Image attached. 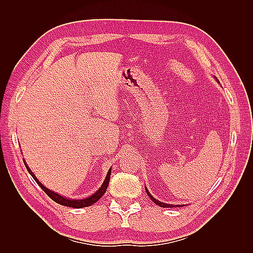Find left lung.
Wrapping results in <instances>:
<instances>
[{
  "instance_id": "8db88e82",
  "label": "left lung",
  "mask_w": 253,
  "mask_h": 253,
  "mask_svg": "<svg viewBox=\"0 0 253 253\" xmlns=\"http://www.w3.org/2000/svg\"><path fill=\"white\" fill-rule=\"evenodd\" d=\"M146 190H147V193H148V196L150 197V199H151V200L154 202V203H157L159 207H162V208H175V207H182V206H174V204H166V203H163V202H160V201H158L157 199H154L151 195H150V192L148 191V189L146 188Z\"/></svg>"
}]
</instances>
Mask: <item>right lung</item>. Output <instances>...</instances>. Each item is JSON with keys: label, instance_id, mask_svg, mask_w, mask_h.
Instances as JSON below:
<instances>
[{"label": "right lung", "instance_id": "right-lung-1", "mask_svg": "<svg viewBox=\"0 0 253 253\" xmlns=\"http://www.w3.org/2000/svg\"><path fill=\"white\" fill-rule=\"evenodd\" d=\"M25 165H26L27 170H28L29 174H30L32 177H34V179L36 180L37 184L41 187V189L43 190V191L46 193V195L52 199L53 201H55L56 203L61 204V206L69 207V208H75V209H80V208L90 207V206H92V204H94L96 201H98L99 199L105 193V191H106V189H107V186H109L110 177H111V169H110L109 173H107L106 178H105V180H104V182H103V185L101 186V188H100V189H99L98 191H96L95 193H93L92 196H90V197L85 198V199H80V200H73V199L64 198V197H62V196H60V195H57L56 192L51 191L50 189H47L46 187H44L43 185L41 184V182H40L39 180L37 179V177L34 175V173H32L31 169L28 168V166H27L26 163H25Z\"/></svg>", "mask_w": 253, "mask_h": 253}]
</instances>
